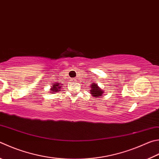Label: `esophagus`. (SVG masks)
Instances as JSON below:
<instances>
[{"instance_id":"esophagus-1","label":"esophagus","mask_w":159,"mask_h":159,"mask_svg":"<svg viewBox=\"0 0 159 159\" xmlns=\"http://www.w3.org/2000/svg\"><path fill=\"white\" fill-rule=\"evenodd\" d=\"M76 78H73V79H71V81H73V82H75V81H76Z\"/></svg>"}]
</instances>
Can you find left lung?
Wrapping results in <instances>:
<instances>
[{
	"label": "left lung",
	"instance_id": "obj_1",
	"mask_svg": "<svg viewBox=\"0 0 159 159\" xmlns=\"http://www.w3.org/2000/svg\"><path fill=\"white\" fill-rule=\"evenodd\" d=\"M90 92L94 97H98L102 96V94H103V92H103V89H100L99 87H98L97 83H92V85H91Z\"/></svg>",
	"mask_w": 159,
	"mask_h": 159
}]
</instances>
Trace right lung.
Wrapping results in <instances>:
<instances>
[{"label": "right lung", "instance_id": "right-lung-1", "mask_svg": "<svg viewBox=\"0 0 159 159\" xmlns=\"http://www.w3.org/2000/svg\"><path fill=\"white\" fill-rule=\"evenodd\" d=\"M53 86H52L51 88V90L52 92H51V93H54V92H56L57 91H59V89H60V87H59V83H57V84H54V85H52Z\"/></svg>", "mask_w": 159, "mask_h": 159}]
</instances>
